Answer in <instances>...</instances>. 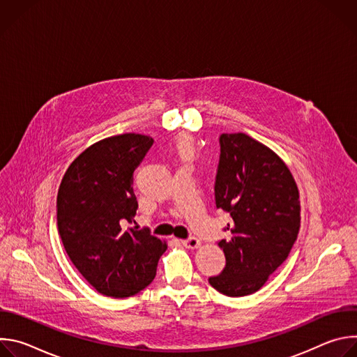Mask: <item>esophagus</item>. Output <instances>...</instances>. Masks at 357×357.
Instances as JSON below:
<instances>
[{
    "instance_id": "esophagus-1",
    "label": "esophagus",
    "mask_w": 357,
    "mask_h": 357,
    "mask_svg": "<svg viewBox=\"0 0 357 357\" xmlns=\"http://www.w3.org/2000/svg\"><path fill=\"white\" fill-rule=\"evenodd\" d=\"M182 244H183V247L193 250V248H197L200 245V240H197L196 237H189L186 240H182Z\"/></svg>"
}]
</instances>
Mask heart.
<instances>
[{"instance_id":"heart-1","label":"heart","mask_w":357,"mask_h":357,"mask_svg":"<svg viewBox=\"0 0 357 357\" xmlns=\"http://www.w3.org/2000/svg\"><path fill=\"white\" fill-rule=\"evenodd\" d=\"M179 149H181V152H182V155H189L190 152H192V144H190V141L186 139V138H182V139L179 141Z\"/></svg>"}]
</instances>
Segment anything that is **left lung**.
<instances>
[{
    "label": "left lung",
    "mask_w": 357,
    "mask_h": 357,
    "mask_svg": "<svg viewBox=\"0 0 357 357\" xmlns=\"http://www.w3.org/2000/svg\"><path fill=\"white\" fill-rule=\"evenodd\" d=\"M216 208L231 218L219 241L226 257L209 284L223 295L259 291L287 260L301 226L299 192L273 149L243 132L220 135Z\"/></svg>",
    "instance_id": "8db88e82"
}]
</instances>
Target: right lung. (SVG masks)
<instances>
[{"label":"right lung","instance_id":"add662e5","mask_svg":"<svg viewBox=\"0 0 357 357\" xmlns=\"http://www.w3.org/2000/svg\"><path fill=\"white\" fill-rule=\"evenodd\" d=\"M152 139L127 132L100 139L69 165L58 190V230L68 256L100 294L127 298L155 278L167 243L127 227L138 203L132 175Z\"/></svg>","mask_w":357,"mask_h":357}]
</instances>
